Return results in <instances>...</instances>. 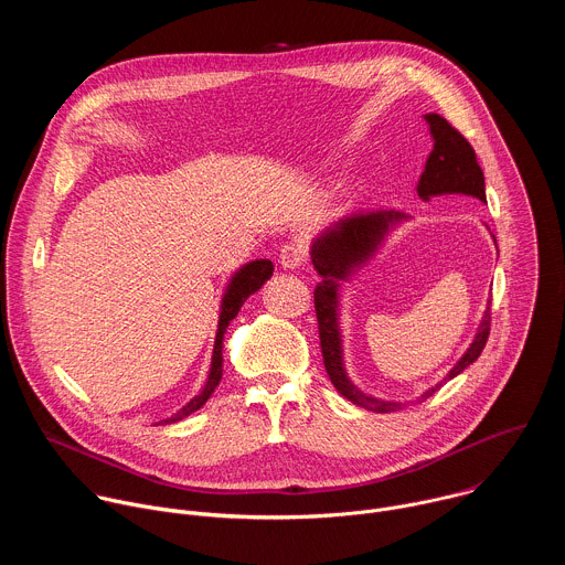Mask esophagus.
Returning <instances> with one entry per match:
<instances>
[{
  "instance_id": "1",
  "label": "esophagus",
  "mask_w": 565,
  "mask_h": 565,
  "mask_svg": "<svg viewBox=\"0 0 565 565\" xmlns=\"http://www.w3.org/2000/svg\"><path fill=\"white\" fill-rule=\"evenodd\" d=\"M279 264L286 270H297L303 264V250L299 244H286L279 253Z\"/></svg>"
}]
</instances>
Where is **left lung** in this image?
<instances>
[{
    "instance_id": "left-lung-1",
    "label": "left lung",
    "mask_w": 565,
    "mask_h": 565,
    "mask_svg": "<svg viewBox=\"0 0 565 565\" xmlns=\"http://www.w3.org/2000/svg\"><path fill=\"white\" fill-rule=\"evenodd\" d=\"M425 120L429 125L434 149L425 163V172L418 181V196L423 201H429L431 196L443 194H465L473 196L480 203H488L486 199V177L476 160L473 147L465 140L460 131H456L443 116L438 114H425ZM407 221V214L395 210H375L366 214H351L340 221H335L331 227H327L321 234L312 238L310 246V259L321 277V281L315 288V310L319 321V342H321V355H324L327 373L333 382V386L351 399L353 405L375 412V414H388L399 409L405 402L393 399H380L364 391H360L344 366V347H342V329H340V288L342 281H349L364 264L373 259V255L382 248L386 236L402 223ZM497 241V238H494ZM490 306L488 301L486 312L478 324V331L473 335V342L462 353V358L454 364V369L431 388H427L418 402L434 395L447 380L462 373L469 364L478 360V355L486 349L488 335H490Z\"/></svg>"
}]
</instances>
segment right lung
Instances as JSON below:
<instances>
[{"mask_svg":"<svg viewBox=\"0 0 565 565\" xmlns=\"http://www.w3.org/2000/svg\"><path fill=\"white\" fill-rule=\"evenodd\" d=\"M273 262L270 259H257V262H250L246 266H241L227 281L225 286V292L221 297V310H218V327H216V338H214V349H212V362H210V373H207V380H205V386L201 388L199 395H194L188 405L183 409H179L172 418H166L160 420L158 425H172V423H179L183 418H188L190 414H194L196 409H201L207 397L214 393V388L218 386L221 382V375H223V335H225V329L230 327V321L238 315L241 306H244V301L255 295L270 277H273Z\"/></svg>","mask_w":565,"mask_h":565,"instance_id":"obj_1","label":"right lung"}]
</instances>
